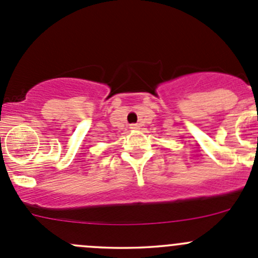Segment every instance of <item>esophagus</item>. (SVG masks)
Returning <instances> with one entry per match:
<instances>
[{
  "mask_svg": "<svg viewBox=\"0 0 258 258\" xmlns=\"http://www.w3.org/2000/svg\"><path fill=\"white\" fill-rule=\"evenodd\" d=\"M130 128H131V130H139L140 126L137 123H134V124H131V126H130Z\"/></svg>",
  "mask_w": 258,
  "mask_h": 258,
  "instance_id": "34e87169",
  "label": "esophagus"
}]
</instances>
